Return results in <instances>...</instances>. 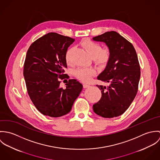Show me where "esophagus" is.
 Listing matches in <instances>:
<instances>
[{
  "mask_svg": "<svg viewBox=\"0 0 160 160\" xmlns=\"http://www.w3.org/2000/svg\"><path fill=\"white\" fill-rule=\"evenodd\" d=\"M89 86H90V85H89V84H83L84 88H89Z\"/></svg>",
  "mask_w": 160,
  "mask_h": 160,
  "instance_id": "34e87169",
  "label": "esophagus"
}]
</instances>
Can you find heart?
<instances>
[{"label": "heart", "instance_id": "heart-1", "mask_svg": "<svg viewBox=\"0 0 160 160\" xmlns=\"http://www.w3.org/2000/svg\"><path fill=\"white\" fill-rule=\"evenodd\" d=\"M82 45L92 57L95 63L98 65H105L107 63L111 55L109 48H102V46L99 43L90 40L84 41ZM71 50V49H69L66 53L65 58L68 63L71 62L70 54ZM95 73V70L92 68H78L74 71L75 76L79 80L84 82L89 81Z\"/></svg>", "mask_w": 160, "mask_h": 160}]
</instances>
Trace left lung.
<instances>
[{"label":"left lung","instance_id":"obj_1","mask_svg":"<svg viewBox=\"0 0 160 160\" xmlns=\"http://www.w3.org/2000/svg\"><path fill=\"white\" fill-rule=\"evenodd\" d=\"M92 39L105 42L111 52L106 68L97 76L109 85H97L102 97L93 110L103 118L117 117L126 111L137 94L140 78L137 53L132 44L116 31L106 32Z\"/></svg>","mask_w":160,"mask_h":160}]
</instances>
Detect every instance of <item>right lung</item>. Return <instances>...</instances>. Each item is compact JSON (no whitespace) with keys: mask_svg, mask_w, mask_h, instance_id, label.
<instances>
[{"mask_svg":"<svg viewBox=\"0 0 160 160\" xmlns=\"http://www.w3.org/2000/svg\"><path fill=\"white\" fill-rule=\"evenodd\" d=\"M74 39L49 32L34 41L28 50L23 75L28 95L42 114L57 118L68 114L82 90L76 79H69L66 88L60 80L68 79L66 53ZM63 81V82H64Z\"/></svg>","mask_w":160,"mask_h":160,"instance_id":"right-lung-1","label":"right lung"}]
</instances>
